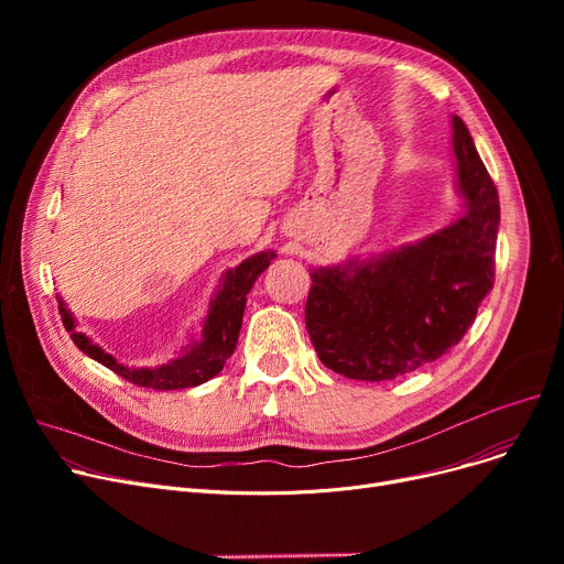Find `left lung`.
I'll use <instances>...</instances> for the list:
<instances>
[{"instance_id":"1","label":"left lung","mask_w":564,"mask_h":564,"mask_svg":"<svg viewBox=\"0 0 564 564\" xmlns=\"http://www.w3.org/2000/svg\"><path fill=\"white\" fill-rule=\"evenodd\" d=\"M453 151L464 217L416 245L311 272L306 329L329 370L361 381L395 379L443 357L476 319L494 288L500 205L459 116Z\"/></svg>"}]
</instances>
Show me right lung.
I'll return each mask as SVG.
<instances>
[{"instance_id": "add662e5", "label": "right lung", "mask_w": 564, "mask_h": 564, "mask_svg": "<svg viewBox=\"0 0 564 564\" xmlns=\"http://www.w3.org/2000/svg\"><path fill=\"white\" fill-rule=\"evenodd\" d=\"M274 256V251H260L237 264L235 270H228L215 294V300L210 302V311H207V317L203 322L200 340L194 343L181 359L160 368H128L123 364H118L102 347L94 345L84 334L75 332V319L62 300H58V313H62V322L73 343L86 354V357L96 359L116 375L137 383V387L155 391L192 389L224 370V364L235 351L237 338H240L247 294L253 288L256 279L270 267Z\"/></svg>"}]
</instances>
